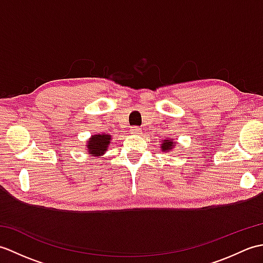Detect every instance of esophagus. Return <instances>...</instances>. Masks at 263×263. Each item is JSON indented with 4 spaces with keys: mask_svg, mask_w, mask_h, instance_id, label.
<instances>
[{
    "mask_svg": "<svg viewBox=\"0 0 263 263\" xmlns=\"http://www.w3.org/2000/svg\"><path fill=\"white\" fill-rule=\"evenodd\" d=\"M131 132L133 133V135H140L142 130H141V127H139V126H133V127H131Z\"/></svg>",
    "mask_w": 263,
    "mask_h": 263,
    "instance_id": "esophagus-1",
    "label": "esophagus"
}]
</instances>
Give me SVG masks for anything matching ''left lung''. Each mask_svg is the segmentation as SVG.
Instances as JSON below:
<instances>
[{"instance_id":"8db88e82","label":"left lung","mask_w":263,"mask_h":263,"mask_svg":"<svg viewBox=\"0 0 263 263\" xmlns=\"http://www.w3.org/2000/svg\"><path fill=\"white\" fill-rule=\"evenodd\" d=\"M176 146V143L173 141V139H165V140H163V142H161L160 144V149L161 152L163 153H171L173 149H174V147Z\"/></svg>"}]
</instances>
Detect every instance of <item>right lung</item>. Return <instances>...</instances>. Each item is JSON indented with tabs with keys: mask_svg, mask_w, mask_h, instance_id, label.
Here are the masks:
<instances>
[{
	"mask_svg": "<svg viewBox=\"0 0 263 263\" xmlns=\"http://www.w3.org/2000/svg\"><path fill=\"white\" fill-rule=\"evenodd\" d=\"M110 141L111 136L108 133H97V135L91 136L89 141H87L85 152L90 155L91 157H102L107 152Z\"/></svg>",
	"mask_w": 263,
	"mask_h": 263,
	"instance_id": "right-lung-1",
	"label": "right lung"
}]
</instances>
